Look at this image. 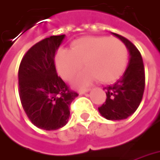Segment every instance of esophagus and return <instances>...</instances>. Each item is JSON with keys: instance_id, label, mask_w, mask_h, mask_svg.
Masks as SVG:
<instances>
[{"instance_id": "1", "label": "esophagus", "mask_w": 160, "mask_h": 160, "mask_svg": "<svg viewBox=\"0 0 160 160\" xmlns=\"http://www.w3.org/2000/svg\"><path fill=\"white\" fill-rule=\"evenodd\" d=\"M89 90H90V88H86V89H80L78 91V93H80V94H83V93L88 92Z\"/></svg>"}]
</instances>
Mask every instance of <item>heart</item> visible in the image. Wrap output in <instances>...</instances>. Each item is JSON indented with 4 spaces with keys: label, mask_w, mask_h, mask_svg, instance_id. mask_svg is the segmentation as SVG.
Segmentation results:
<instances>
[{
    "label": "heart",
    "mask_w": 160,
    "mask_h": 160,
    "mask_svg": "<svg viewBox=\"0 0 160 160\" xmlns=\"http://www.w3.org/2000/svg\"><path fill=\"white\" fill-rule=\"evenodd\" d=\"M55 61L59 74L66 80L78 72L83 63L86 69L76 78L75 83L86 87L96 78L106 83L120 78L127 69L128 50L117 38L88 36L74 40L71 50H59Z\"/></svg>",
    "instance_id": "1"
}]
</instances>
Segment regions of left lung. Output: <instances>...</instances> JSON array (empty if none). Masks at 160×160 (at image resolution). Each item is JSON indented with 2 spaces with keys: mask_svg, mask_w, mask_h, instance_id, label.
<instances>
[{
  "mask_svg": "<svg viewBox=\"0 0 160 160\" xmlns=\"http://www.w3.org/2000/svg\"><path fill=\"white\" fill-rule=\"evenodd\" d=\"M123 42L129 51V63L121 78L106 89V100L98 111L107 120L119 121L132 115L141 103L145 88V70L141 53L123 36L112 33Z\"/></svg>",
  "mask_w": 160,
  "mask_h": 160,
  "instance_id": "1",
  "label": "left lung"
}]
</instances>
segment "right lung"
<instances>
[{
	"label": "right lung",
	"instance_id": "add662e5",
	"mask_svg": "<svg viewBox=\"0 0 160 160\" xmlns=\"http://www.w3.org/2000/svg\"><path fill=\"white\" fill-rule=\"evenodd\" d=\"M65 38L50 36L36 43L25 54L18 69L19 97L31 122L46 131L67 124L70 104L78 93L56 72L55 56Z\"/></svg>",
	"mask_w": 160,
	"mask_h": 160
}]
</instances>
